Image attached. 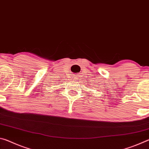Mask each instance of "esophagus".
Segmentation results:
<instances>
[{
    "instance_id": "1",
    "label": "esophagus",
    "mask_w": 149,
    "mask_h": 149,
    "mask_svg": "<svg viewBox=\"0 0 149 149\" xmlns=\"http://www.w3.org/2000/svg\"><path fill=\"white\" fill-rule=\"evenodd\" d=\"M74 77L75 78V79H77V78H78V77H77V76H76V75H75V76H74Z\"/></svg>"
}]
</instances>
